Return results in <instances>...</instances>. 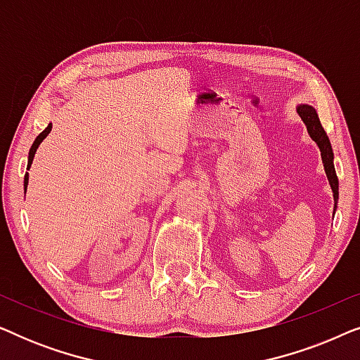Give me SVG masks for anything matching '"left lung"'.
Returning <instances> with one entry per match:
<instances>
[{"label":"left lung","mask_w":360,"mask_h":360,"mask_svg":"<svg viewBox=\"0 0 360 360\" xmlns=\"http://www.w3.org/2000/svg\"><path fill=\"white\" fill-rule=\"evenodd\" d=\"M298 116L302 117V121L307 126V131L311 139L316 142L319 152H321V160L324 165V172H326L328 181L331 185L333 190V198H334V213H336L338 208V200H339V180L336 175V169H334V152L331 147V142H329V137L326 132H324L321 121H319L318 112L313 106L309 105H298L297 106Z\"/></svg>","instance_id":"1"}]
</instances>
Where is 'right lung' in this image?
<instances>
[{"mask_svg": "<svg viewBox=\"0 0 360 360\" xmlns=\"http://www.w3.org/2000/svg\"><path fill=\"white\" fill-rule=\"evenodd\" d=\"M51 129H52V124H49V126L46 127V129H44V131L41 132V134H39V136L36 137V141H34V144L31 146V150H29L27 169H31V164H32V160H34V155H36V152H37V149H39V146H41V142L49 136V132H51ZM27 184H29V174L24 175V190L27 188Z\"/></svg>", "mask_w": 360, "mask_h": 360, "instance_id": "add662e5", "label": "right lung"}]
</instances>
